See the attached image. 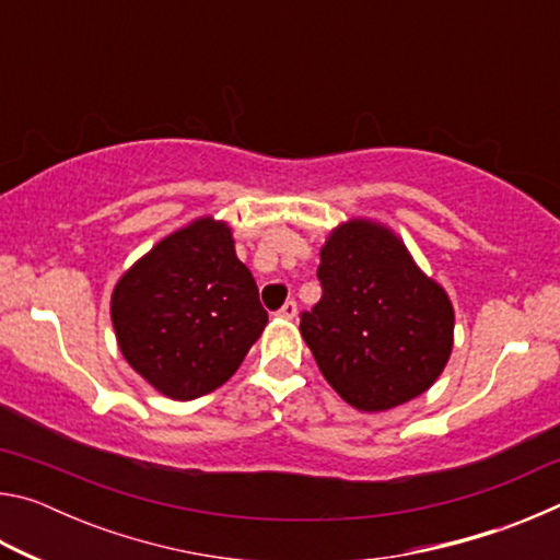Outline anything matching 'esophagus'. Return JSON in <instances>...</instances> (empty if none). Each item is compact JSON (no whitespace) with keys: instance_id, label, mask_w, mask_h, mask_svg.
Returning <instances> with one entry per match:
<instances>
[{"instance_id":"esophagus-1","label":"esophagus","mask_w":560,"mask_h":560,"mask_svg":"<svg viewBox=\"0 0 560 560\" xmlns=\"http://www.w3.org/2000/svg\"><path fill=\"white\" fill-rule=\"evenodd\" d=\"M296 301H287V303H283V306H281V311H279V318H287V320H291V318H296Z\"/></svg>"}]
</instances>
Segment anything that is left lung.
Instances as JSON below:
<instances>
[{
	"mask_svg": "<svg viewBox=\"0 0 560 560\" xmlns=\"http://www.w3.org/2000/svg\"><path fill=\"white\" fill-rule=\"evenodd\" d=\"M324 296L301 314V336L328 385L360 412L428 393L454 343V308L381 222L348 220L320 246Z\"/></svg>",
	"mask_w": 560,
	"mask_h": 560,
	"instance_id": "1",
	"label": "left lung"
}]
</instances>
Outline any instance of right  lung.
Here are the masks:
<instances>
[{
	"instance_id": "add662e5",
	"label": "right lung",
	"mask_w": 560,
	"mask_h": 560,
	"mask_svg": "<svg viewBox=\"0 0 560 560\" xmlns=\"http://www.w3.org/2000/svg\"><path fill=\"white\" fill-rule=\"evenodd\" d=\"M110 320L132 371L170 400H195L230 381L269 316L232 226L205 214L122 273Z\"/></svg>"
}]
</instances>
